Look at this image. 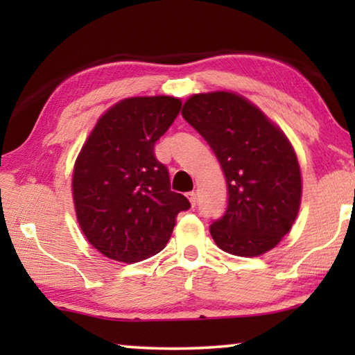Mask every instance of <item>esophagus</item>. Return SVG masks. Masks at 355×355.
I'll use <instances>...</instances> for the list:
<instances>
[{"label": "esophagus", "instance_id": "34e87169", "mask_svg": "<svg viewBox=\"0 0 355 355\" xmlns=\"http://www.w3.org/2000/svg\"><path fill=\"white\" fill-rule=\"evenodd\" d=\"M188 199H189V202H191V205H192V207H196V203H197V196H196V192H194V191L188 192Z\"/></svg>", "mask_w": 355, "mask_h": 355}]
</instances>
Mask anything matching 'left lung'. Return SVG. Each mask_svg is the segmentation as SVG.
<instances>
[{"label":"left lung","mask_w":355,"mask_h":355,"mask_svg":"<svg viewBox=\"0 0 355 355\" xmlns=\"http://www.w3.org/2000/svg\"><path fill=\"white\" fill-rule=\"evenodd\" d=\"M183 119L218 158L228 202L209 232L218 248L257 257L280 243L296 219L302 182L290 141L241 95L197 94L186 101Z\"/></svg>","instance_id":"obj_1"}]
</instances>
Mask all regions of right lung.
Here are the masks:
<instances>
[{"mask_svg":"<svg viewBox=\"0 0 355 355\" xmlns=\"http://www.w3.org/2000/svg\"><path fill=\"white\" fill-rule=\"evenodd\" d=\"M182 101L166 95L125 98L98 119L78 155L71 188L87 241L105 257L136 263L158 254L180 211L191 208L171 191L155 142L177 119Z\"/></svg>","mask_w":355,"mask_h":355,"instance_id":"obj_1","label":"right lung"}]
</instances>
